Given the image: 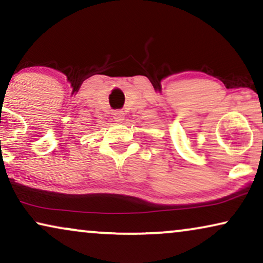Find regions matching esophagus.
I'll use <instances>...</instances> for the list:
<instances>
[{"label":"esophagus","instance_id":"1","mask_svg":"<svg viewBox=\"0 0 263 263\" xmlns=\"http://www.w3.org/2000/svg\"><path fill=\"white\" fill-rule=\"evenodd\" d=\"M124 118H125V115H124V111L122 110H115L114 113H113V119L115 121H122L124 120Z\"/></svg>","mask_w":263,"mask_h":263}]
</instances>
